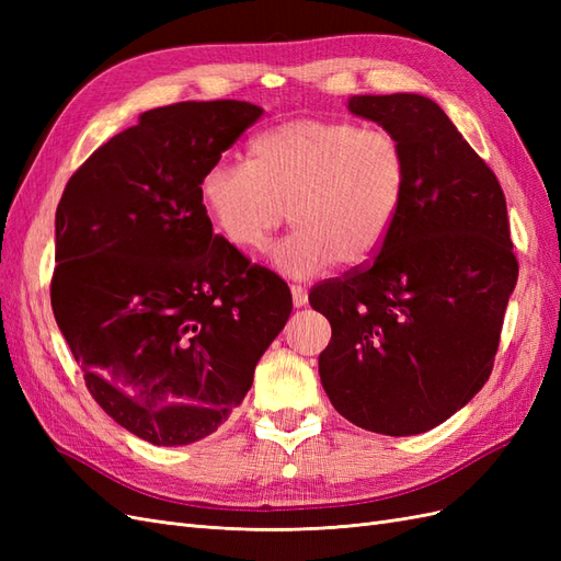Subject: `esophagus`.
Wrapping results in <instances>:
<instances>
[{"label":"esophagus","instance_id":"1","mask_svg":"<svg viewBox=\"0 0 561 561\" xmlns=\"http://www.w3.org/2000/svg\"><path fill=\"white\" fill-rule=\"evenodd\" d=\"M290 290H293V304H295V307H297V309H299V307H307V301H309L307 287H301V285H290Z\"/></svg>","mask_w":561,"mask_h":561}]
</instances>
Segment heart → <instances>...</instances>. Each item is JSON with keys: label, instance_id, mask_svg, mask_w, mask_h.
<instances>
[{"label": "heart", "instance_id": "1", "mask_svg": "<svg viewBox=\"0 0 561 561\" xmlns=\"http://www.w3.org/2000/svg\"><path fill=\"white\" fill-rule=\"evenodd\" d=\"M407 190L410 159L393 130L307 116L254 135L248 163H213L198 196L215 231L243 254L266 250L290 215L295 229L271 250V264L309 278L334 262L358 268L375 257Z\"/></svg>", "mask_w": 561, "mask_h": 561}]
</instances>
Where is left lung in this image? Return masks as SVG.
I'll list each match as a JSON object with an SVG mask.
<instances>
[{"label":"left lung","instance_id":"1","mask_svg":"<svg viewBox=\"0 0 561 561\" xmlns=\"http://www.w3.org/2000/svg\"><path fill=\"white\" fill-rule=\"evenodd\" d=\"M348 110L402 140L410 190L371 262L309 293L332 325L320 381L355 426L426 433L480 393L494 367L519 274L505 196L431 98L353 95Z\"/></svg>","mask_w":561,"mask_h":561}]
</instances>
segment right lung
<instances>
[{
    "instance_id": "add662e5",
    "label": "right lung",
    "mask_w": 561,
    "mask_h": 561,
    "mask_svg": "<svg viewBox=\"0 0 561 561\" xmlns=\"http://www.w3.org/2000/svg\"><path fill=\"white\" fill-rule=\"evenodd\" d=\"M262 116L241 100L149 110L67 182L50 307L93 400L159 447L215 433L293 311L203 208V173Z\"/></svg>"
}]
</instances>
